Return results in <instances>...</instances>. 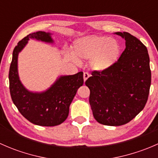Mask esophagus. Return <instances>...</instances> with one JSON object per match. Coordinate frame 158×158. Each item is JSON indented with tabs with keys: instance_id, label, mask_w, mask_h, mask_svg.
Wrapping results in <instances>:
<instances>
[{
	"instance_id": "esophagus-1",
	"label": "esophagus",
	"mask_w": 158,
	"mask_h": 158,
	"mask_svg": "<svg viewBox=\"0 0 158 158\" xmlns=\"http://www.w3.org/2000/svg\"><path fill=\"white\" fill-rule=\"evenodd\" d=\"M89 77V74L88 73H83V79H84V82H85V81L88 79V78Z\"/></svg>"
}]
</instances>
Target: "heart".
<instances>
[{
	"label": "heart",
	"instance_id": "heart-1",
	"mask_svg": "<svg viewBox=\"0 0 158 158\" xmlns=\"http://www.w3.org/2000/svg\"><path fill=\"white\" fill-rule=\"evenodd\" d=\"M120 53L121 45L116 39L91 35L75 41L71 58L76 63H80V60H89L91 69L105 72L117 63Z\"/></svg>",
	"mask_w": 158,
	"mask_h": 158
}]
</instances>
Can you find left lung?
Masks as SVG:
<instances>
[{
	"label": "left lung",
	"mask_w": 158,
	"mask_h": 158,
	"mask_svg": "<svg viewBox=\"0 0 158 158\" xmlns=\"http://www.w3.org/2000/svg\"><path fill=\"white\" fill-rule=\"evenodd\" d=\"M114 34L125 40V49L107 71H93L85 81L95 120L109 126L131 121L145 106L151 82L147 47L127 32Z\"/></svg>",
	"instance_id": "obj_1"
}]
</instances>
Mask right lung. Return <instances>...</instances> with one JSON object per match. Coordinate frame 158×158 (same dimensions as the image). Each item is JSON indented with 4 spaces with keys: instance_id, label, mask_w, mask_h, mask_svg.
<instances>
[{
    "instance_id": "right-lung-1",
    "label": "right lung",
    "mask_w": 158,
    "mask_h": 158,
    "mask_svg": "<svg viewBox=\"0 0 158 158\" xmlns=\"http://www.w3.org/2000/svg\"><path fill=\"white\" fill-rule=\"evenodd\" d=\"M52 33L37 31L25 36L13 51L9 71L11 98L22 115L34 125L56 126L63 123L69 115V106L78 89L83 85V73L60 76L53 84L44 92H31L20 80L18 55L30 39L53 44Z\"/></svg>"
}]
</instances>
